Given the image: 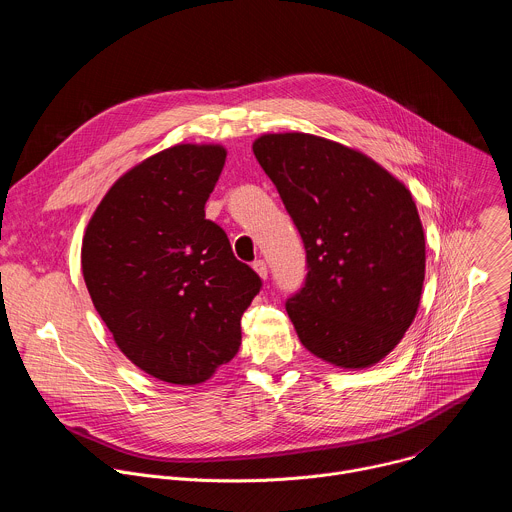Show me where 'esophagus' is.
<instances>
[{"label":"esophagus","instance_id":"34e87169","mask_svg":"<svg viewBox=\"0 0 512 512\" xmlns=\"http://www.w3.org/2000/svg\"><path fill=\"white\" fill-rule=\"evenodd\" d=\"M253 269H255V273L265 281L267 279V263L263 261V259H257L255 263H253Z\"/></svg>","mask_w":512,"mask_h":512}]
</instances>
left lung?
<instances>
[{"label":"left lung","mask_w":512,"mask_h":512,"mask_svg":"<svg viewBox=\"0 0 512 512\" xmlns=\"http://www.w3.org/2000/svg\"><path fill=\"white\" fill-rule=\"evenodd\" d=\"M253 154L306 247V283L285 304L300 342L338 369L373 367L421 300L425 237L411 192L373 158L310 133H263Z\"/></svg>","instance_id":"1"}]
</instances>
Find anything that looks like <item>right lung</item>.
<instances>
[{
    "label": "right lung",
    "instance_id": "1",
    "mask_svg": "<svg viewBox=\"0 0 512 512\" xmlns=\"http://www.w3.org/2000/svg\"><path fill=\"white\" fill-rule=\"evenodd\" d=\"M218 143H178L127 170L87 225L81 265L119 350L160 381L198 385L241 346L261 279L204 216Z\"/></svg>",
    "mask_w": 512,
    "mask_h": 512
}]
</instances>
